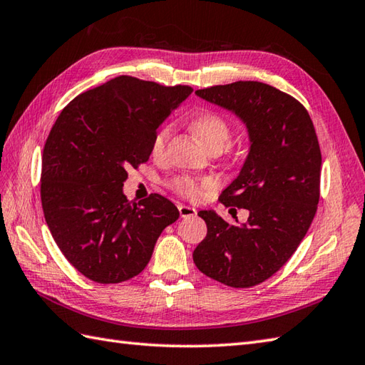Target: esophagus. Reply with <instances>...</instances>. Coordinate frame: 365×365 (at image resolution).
Instances as JSON below:
<instances>
[{"label": "esophagus", "mask_w": 365, "mask_h": 365, "mask_svg": "<svg viewBox=\"0 0 365 365\" xmlns=\"http://www.w3.org/2000/svg\"><path fill=\"white\" fill-rule=\"evenodd\" d=\"M178 213H180L182 218H191V216L197 215V210H196V208H192V207L180 204V205H178Z\"/></svg>", "instance_id": "obj_1"}]
</instances>
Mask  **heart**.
<instances>
[{"label":"heart","instance_id":"b5f03b06","mask_svg":"<svg viewBox=\"0 0 365 365\" xmlns=\"http://www.w3.org/2000/svg\"><path fill=\"white\" fill-rule=\"evenodd\" d=\"M190 125L192 133L196 135L199 141L210 150H221L222 147L229 143V139L232 136L230 122L224 118L222 114L212 110L200 111L192 115ZM168 138L169 127H161L155 131L150 144V152L153 157H160L163 150H165ZM215 187L216 180L213 177L195 178L190 175H178L170 182V188H173L177 195L191 200L200 199L207 191L213 190Z\"/></svg>","mask_w":365,"mask_h":365}]
</instances>
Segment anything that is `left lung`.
Here are the masks:
<instances>
[{
	"instance_id": "obj_1",
	"label": "left lung",
	"mask_w": 365,
	"mask_h": 365,
	"mask_svg": "<svg viewBox=\"0 0 365 365\" xmlns=\"http://www.w3.org/2000/svg\"><path fill=\"white\" fill-rule=\"evenodd\" d=\"M196 94L246 123L250 153L220 202L245 208L250 218L238 226L199 212L207 237L192 260L215 281L247 289L284 267L311 227L320 199V144L306 108L269 84L235 81Z\"/></svg>"
}]
</instances>
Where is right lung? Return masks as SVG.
<instances>
[{"mask_svg": "<svg viewBox=\"0 0 365 365\" xmlns=\"http://www.w3.org/2000/svg\"><path fill=\"white\" fill-rule=\"evenodd\" d=\"M191 92L122 75L75 97L54 122L42 155L45 221L64 257L91 281L138 276L161 232L178 220L169 199L153 192L135 204L122 187L128 169L149 160L160 123Z\"/></svg>", "mask_w": 365, "mask_h": 365, "instance_id": "add662e5", "label": "right lung"}]
</instances>
